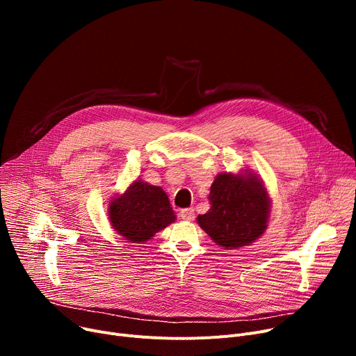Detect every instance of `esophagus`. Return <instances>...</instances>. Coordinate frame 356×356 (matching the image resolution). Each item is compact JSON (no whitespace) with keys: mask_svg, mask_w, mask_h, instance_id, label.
<instances>
[{"mask_svg":"<svg viewBox=\"0 0 356 356\" xmlns=\"http://www.w3.org/2000/svg\"><path fill=\"white\" fill-rule=\"evenodd\" d=\"M180 218H181L183 220H188V222H191V220H193V219H195V211H193L192 208L181 209V211H180Z\"/></svg>","mask_w":356,"mask_h":356,"instance_id":"esophagus-1","label":"esophagus"}]
</instances>
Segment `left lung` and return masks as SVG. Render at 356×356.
Returning a JSON list of instances; mask_svg holds the SVG:
<instances>
[{"label": "left lung", "mask_w": 356, "mask_h": 356, "mask_svg": "<svg viewBox=\"0 0 356 356\" xmlns=\"http://www.w3.org/2000/svg\"><path fill=\"white\" fill-rule=\"evenodd\" d=\"M211 209L197 216L215 244L235 250L250 245L267 229L270 197L257 176L220 173L211 186Z\"/></svg>", "instance_id": "1"}]
</instances>
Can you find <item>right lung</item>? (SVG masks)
<instances>
[{
    "instance_id": "add662e5",
    "label": "right lung",
    "mask_w": 356,
    "mask_h": 356,
    "mask_svg": "<svg viewBox=\"0 0 356 356\" xmlns=\"http://www.w3.org/2000/svg\"><path fill=\"white\" fill-rule=\"evenodd\" d=\"M108 216L117 234L134 244L152 239L176 220L165 192L140 179L131 183L122 195L112 197Z\"/></svg>"
}]
</instances>
